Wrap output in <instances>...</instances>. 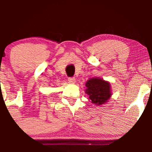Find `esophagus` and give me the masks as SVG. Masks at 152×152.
<instances>
[{
  "instance_id": "1",
  "label": "esophagus",
  "mask_w": 152,
  "mask_h": 152,
  "mask_svg": "<svg viewBox=\"0 0 152 152\" xmlns=\"http://www.w3.org/2000/svg\"><path fill=\"white\" fill-rule=\"evenodd\" d=\"M68 82H70V83H74V82H76V79H75L74 77H69Z\"/></svg>"
}]
</instances>
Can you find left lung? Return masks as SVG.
<instances>
[{
	"label": "left lung",
	"instance_id": "8db88e82",
	"mask_svg": "<svg viewBox=\"0 0 152 152\" xmlns=\"http://www.w3.org/2000/svg\"><path fill=\"white\" fill-rule=\"evenodd\" d=\"M86 93L93 104L101 105L106 103L111 96L110 83L99 78H93L86 82Z\"/></svg>",
	"mask_w": 152,
	"mask_h": 152
}]
</instances>
